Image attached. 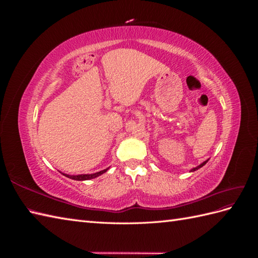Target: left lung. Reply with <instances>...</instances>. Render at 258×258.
<instances>
[{"instance_id":"8db88e82","label":"left lung","mask_w":258,"mask_h":258,"mask_svg":"<svg viewBox=\"0 0 258 258\" xmlns=\"http://www.w3.org/2000/svg\"><path fill=\"white\" fill-rule=\"evenodd\" d=\"M207 162H208V160L204 161V162H202V163H201V165H199V166H198V167H196V168H194V169H191L190 171H191V172H192V171H196V170H198L199 168H201V167H204V166L206 165V163H207Z\"/></svg>"}]
</instances>
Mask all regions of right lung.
I'll list each match as a JSON object with an SVG mask.
<instances>
[{
    "label": "right lung",
    "mask_w": 258,
    "mask_h": 258,
    "mask_svg": "<svg viewBox=\"0 0 258 258\" xmlns=\"http://www.w3.org/2000/svg\"><path fill=\"white\" fill-rule=\"evenodd\" d=\"M108 169V168H107ZM107 169L105 170H102L100 171V172H97V173H93V174H79V175H68V174H63L66 175L67 177H70L72 179H76V181H86V179H91V178H95L101 174H103L104 172H106Z\"/></svg>",
    "instance_id": "1"
}]
</instances>
